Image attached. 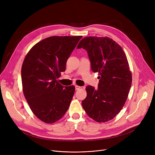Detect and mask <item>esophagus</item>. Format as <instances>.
<instances>
[{"label": "esophagus", "instance_id": "34e87169", "mask_svg": "<svg viewBox=\"0 0 155 155\" xmlns=\"http://www.w3.org/2000/svg\"><path fill=\"white\" fill-rule=\"evenodd\" d=\"M80 88H81V86H78V85H76V86H75V90H78L80 89Z\"/></svg>", "mask_w": 155, "mask_h": 155}]
</instances>
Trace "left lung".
Instances as JSON below:
<instances>
[{
    "label": "left lung",
    "instance_id": "obj_1",
    "mask_svg": "<svg viewBox=\"0 0 155 155\" xmlns=\"http://www.w3.org/2000/svg\"><path fill=\"white\" fill-rule=\"evenodd\" d=\"M87 52L91 70L98 72L97 90L86 87L87 96L82 102L84 111L98 123L112 120L123 107L130 89L132 73L123 48L107 37H86L77 48Z\"/></svg>",
    "mask_w": 155,
    "mask_h": 155
}]
</instances>
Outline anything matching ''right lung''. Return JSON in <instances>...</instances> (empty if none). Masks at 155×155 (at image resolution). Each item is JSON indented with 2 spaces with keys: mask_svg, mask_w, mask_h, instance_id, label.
Wrapping results in <instances>:
<instances>
[{
  "mask_svg": "<svg viewBox=\"0 0 155 155\" xmlns=\"http://www.w3.org/2000/svg\"><path fill=\"white\" fill-rule=\"evenodd\" d=\"M82 36H52L33 46L21 68L24 96L33 114L52 124L69 108L75 87L63 86L57 79L65 71L68 58Z\"/></svg>",
  "mask_w": 155,
  "mask_h": 155,
  "instance_id": "add662e5",
  "label": "right lung"
}]
</instances>
